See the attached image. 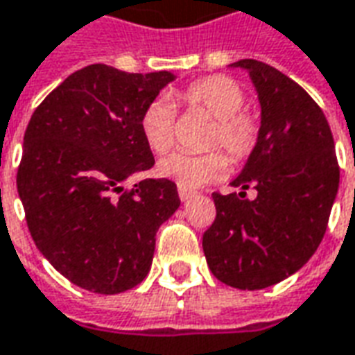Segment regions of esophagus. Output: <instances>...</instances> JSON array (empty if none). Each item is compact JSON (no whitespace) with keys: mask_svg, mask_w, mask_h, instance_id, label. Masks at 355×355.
Masks as SVG:
<instances>
[{"mask_svg":"<svg viewBox=\"0 0 355 355\" xmlns=\"http://www.w3.org/2000/svg\"><path fill=\"white\" fill-rule=\"evenodd\" d=\"M178 193H180V198H182L183 202H187V200H189V198L195 197V193H193V191H189V189H183V187H180V189H178Z\"/></svg>","mask_w":355,"mask_h":355,"instance_id":"34e87169","label":"esophagus"}]
</instances>
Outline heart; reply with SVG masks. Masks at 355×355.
Instances as JSON below:
<instances>
[{"label":"heart","mask_w":355,"mask_h":355,"mask_svg":"<svg viewBox=\"0 0 355 355\" xmlns=\"http://www.w3.org/2000/svg\"><path fill=\"white\" fill-rule=\"evenodd\" d=\"M175 99L191 109L202 110L216 120L210 132V145L220 147L233 164H241L252 155L260 135V122L252 112L245 110L246 95L235 80L227 76L202 78L175 92ZM173 103L166 97L150 101L139 120L147 147L155 153L170 149L173 143ZM157 170L160 178L170 180L178 187L195 189L225 172V158L220 153H172L160 158Z\"/></svg>","instance_id":"b5f03b06"}]
</instances>
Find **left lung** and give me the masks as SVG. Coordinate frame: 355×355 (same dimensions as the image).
Segmentation results:
<instances>
[{
    "label": "left lung",
    "instance_id": "left-lung-1",
    "mask_svg": "<svg viewBox=\"0 0 355 355\" xmlns=\"http://www.w3.org/2000/svg\"><path fill=\"white\" fill-rule=\"evenodd\" d=\"M260 101V135L231 187L214 193L216 220L202 235L214 277L241 291L281 283L325 235L340 170L329 122L300 85L270 64L241 59ZM257 191L245 198V189Z\"/></svg>",
    "mask_w": 355,
    "mask_h": 355
}]
</instances>
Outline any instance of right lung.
<instances>
[{"label": "right lung", "mask_w": 355, "mask_h": 355, "mask_svg": "<svg viewBox=\"0 0 355 355\" xmlns=\"http://www.w3.org/2000/svg\"><path fill=\"white\" fill-rule=\"evenodd\" d=\"M172 72L130 74L89 64L34 110L24 133L17 189L37 250L70 283L99 294L139 285L157 231L180 208L170 180L124 183L155 157L139 120Z\"/></svg>", "instance_id": "obj_1"}]
</instances>
